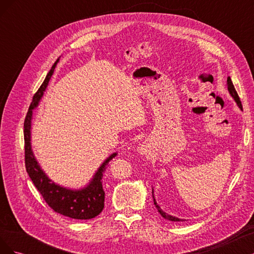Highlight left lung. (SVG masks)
Returning a JSON list of instances; mask_svg holds the SVG:
<instances>
[{
    "label": "left lung",
    "instance_id": "left-lung-1",
    "mask_svg": "<svg viewBox=\"0 0 254 254\" xmlns=\"http://www.w3.org/2000/svg\"><path fill=\"white\" fill-rule=\"evenodd\" d=\"M227 81H228V90H229V92H230V94L232 95V97L235 99V102L237 103L238 107H240V108L243 110L242 102H241L240 96H238L237 92H236V90H235V88H234V86H233V82H232L231 78L228 77ZM152 193H153V191H152ZM153 203H155V205H156V207L158 209L159 213H160L161 215H162V217H164L165 219H167V220H171V221H183L182 219H179V218H177V217H174V216H172V215H168V214H166L165 212H163L162 210H161V207L157 204V202H156V200H155V198H153Z\"/></svg>",
    "mask_w": 254,
    "mask_h": 254
}]
</instances>
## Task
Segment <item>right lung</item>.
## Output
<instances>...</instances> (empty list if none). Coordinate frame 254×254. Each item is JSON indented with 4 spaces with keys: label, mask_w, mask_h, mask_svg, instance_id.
Listing matches in <instances>:
<instances>
[{
    "label": "right lung",
    "mask_w": 254,
    "mask_h": 254,
    "mask_svg": "<svg viewBox=\"0 0 254 254\" xmlns=\"http://www.w3.org/2000/svg\"><path fill=\"white\" fill-rule=\"evenodd\" d=\"M58 63V59L53 64L44 81L34 94L33 102L30 104L27 114L24 120V148H25V167L26 172L32 179L34 186L39 190L43 199L49 204L51 209L55 212L64 215L66 217L74 219H91L101 213L104 209L105 191L103 189V174L106 171L107 165L117 156L113 153L107 159L103 165L98 168L94 178L92 179L89 186L79 190H72L56 186L43 173L39 164L36 161L32 147H30V122H32L33 109L39 103L47 89L48 83L54 73V68Z\"/></svg>",
    "instance_id": "right-lung-1"
}]
</instances>
